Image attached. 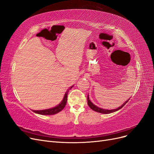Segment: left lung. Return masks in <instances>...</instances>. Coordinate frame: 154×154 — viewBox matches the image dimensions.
Here are the masks:
<instances>
[{"instance_id":"8db88e82","label":"left lung","mask_w":154,"mask_h":154,"mask_svg":"<svg viewBox=\"0 0 154 154\" xmlns=\"http://www.w3.org/2000/svg\"><path fill=\"white\" fill-rule=\"evenodd\" d=\"M130 99V98H129ZM129 99H128V100H127L125 103H123V105L121 106L120 107H118L117 109H112V110H107V109H102V108H100L98 107L97 106H96L95 105H94V104L90 101V98H89V96L88 95V104L89 107H90L92 110L95 111L96 112H100V113H102V114H109V113H111V112H115V111H118L119 109H120L121 108H122L125 105V104L128 102V101L129 100Z\"/></svg>"}]
</instances>
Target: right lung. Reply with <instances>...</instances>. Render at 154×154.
Segmentation results:
<instances>
[{
	"instance_id": "obj_1",
	"label": "right lung",
	"mask_w": 154,
	"mask_h": 154,
	"mask_svg": "<svg viewBox=\"0 0 154 154\" xmlns=\"http://www.w3.org/2000/svg\"><path fill=\"white\" fill-rule=\"evenodd\" d=\"M72 86L70 88V90L72 88ZM68 91H69V90H68L66 91L62 102L59 103V105H57L56 107H53L52 109H48L40 110V111H32L35 113L39 114V115H55V114H57L59 112L61 111L64 109V107H65L66 104Z\"/></svg>"
}]
</instances>
